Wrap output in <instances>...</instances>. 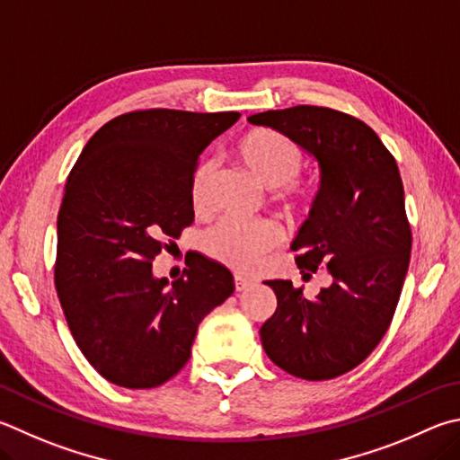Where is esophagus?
Segmentation results:
<instances>
[{"label": "esophagus", "mask_w": 460, "mask_h": 460, "mask_svg": "<svg viewBox=\"0 0 460 460\" xmlns=\"http://www.w3.org/2000/svg\"><path fill=\"white\" fill-rule=\"evenodd\" d=\"M249 286H252V281L241 278V275H235V291H245Z\"/></svg>", "instance_id": "1"}]
</instances>
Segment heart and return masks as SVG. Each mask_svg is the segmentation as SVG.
<instances>
[{
    "mask_svg": "<svg viewBox=\"0 0 460 460\" xmlns=\"http://www.w3.org/2000/svg\"><path fill=\"white\" fill-rule=\"evenodd\" d=\"M239 155L255 177L267 189H283V199L296 208L310 205V190L297 185V177L305 166L304 150L281 132L257 128L243 137L239 143ZM217 174L213 158L197 166L190 181V203L197 211H203L208 203V190ZM281 231L275 223L243 225L237 221H219L203 233V252L233 270L247 271L259 261L265 252L279 245Z\"/></svg>",
    "mask_w": 460,
    "mask_h": 460,
    "instance_id": "obj_1",
    "label": "heart"
}]
</instances>
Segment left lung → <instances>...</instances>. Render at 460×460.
Instances as JSON below:
<instances>
[{"mask_svg": "<svg viewBox=\"0 0 460 460\" xmlns=\"http://www.w3.org/2000/svg\"><path fill=\"white\" fill-rule=\"evenodd\" d=\"M281 132L320 164V190L291 249L304 278L325 270L332 286L314 299L288 279L267 281L278 310L259 336L281 370L330 380L356 368L380 344L396 312L412 233L394 156L354 116L294 106L249 116Z\"/></svg>", "mask_w": 460, "mask_h": 460, "instance_id": "left-lung-1", "label": "left lung"}]
</instances>
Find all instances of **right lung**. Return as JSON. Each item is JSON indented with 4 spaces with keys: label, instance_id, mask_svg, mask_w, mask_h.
I'll list each match as a JSON object with an SVG mask.
<instances>
[{
    "label": "right lung",
    "instance_id": "add662e5",
    "mask_svg": "<svg viewBox=\"0 0 460 460\" xmlns=\"http://www.w3.org/2000/svg\"><path fill=\"white\" fill-rule=\"evenodd\" d=\"M239 112H127L92 137L66 181L54 281L82 354L108 382L155 388L189 362L203 317L235 283L195 255L171 288L153 261L195 219L190 181Z\"/></svg>",
    "mask_w": 460,
    "mask_h": 460
}]
</instances>
